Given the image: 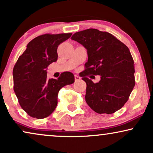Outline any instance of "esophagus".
Masks as SVG:
<instances>
[{"mask_svg":"<svg viewBox=\"0 0 153 153\" xmlns=\"http://www.w3.org/2000/svg\"><path fill=\"white\" fill-rule=\"evenodd\" d=\"M74 78H75V82H78V81H79L81 79V77L77 76V75H75Z\"/></svg>","mask_w":153,"mask_h":153,"instance_id":"34e87169","label":"esophagus"}]
</instances>
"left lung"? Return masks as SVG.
Wrapping results in <instances>:
<instances>
[{
  "label": "left lung",
  "mask_w": 153,
  "mask_h": 153,
  "mask_svg": "<svg viewBox=\"0 0 153 153\" xmlns=\"http://www.w3.org/2000/svg\"><path fill=\"white\" fill-rule=\"evenodd\" d=\"M71 39L87 50L82 79L86 84L85 99L98 114H114L123 106L135 84L134 61L128 48L116 37L97 29L74 33ZM100 75L94 83L87 76Z\"/></svg>",
  "instance_id": "8db88e82"
}]
</instances>
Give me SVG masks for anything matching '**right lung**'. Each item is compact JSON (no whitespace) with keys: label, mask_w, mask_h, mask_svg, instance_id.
Returning <instances> with one entry per match:
<instances>
[{"label":"right lung","mask_w":153,"mask_h":153,"mask_svg":"<svg viewBox=\"0 0 153 153\" xmlns=\"http://www.w3.org/2000/svg\"><path fill=\"white\" fill-rule=\"evenodd\" d=\"M71 33L44 34L28 43L13 71V89L21 108L30 116L47 118L57 105L59 91L74 82L72 73L65 71L57 79H48V66L57 60L58 46Z\"/></svg>","instance_id":"1"}]
</instances>
